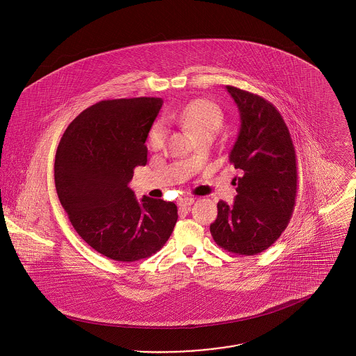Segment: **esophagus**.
I'll return each mask as SVG.
<instances>
[{
	"label": "esophagus",
	"instance_id": "1",
	"mask_svg": "<svg viewBox=\"0 0 356 356\" xmlns=\"http://www.w3.org/2000/svg\"><path fill=\"white\" fill-rule=\"evenodd\" d=\"M193 199L192 197H180L179 200H177V205L180 207V208H188V207H191L192 204H193Z\"/></svg>",
	"mask_w": 356,
	"mask_h": 356
}]
</instances>
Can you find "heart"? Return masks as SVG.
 <instances>
[{"label": "heart", "instance_id": "obj_1", "mask_svg": "<svg viewBox=\"0 0 356 356\" xmlns=\"http://www.w3.org/2000/svg\"><path fill=\"white\" fill-rule=\"evenodd\" d=\"M170 119L179 121L196 137L205 134H216L222 124L220 108L208 100L189 102L180 112H173ZM167 128L163 121H156L148 134V147L151 149H160L164 145Z\"/></svg>", "mask_w": 356, "mask_h": 356}]
</instances>
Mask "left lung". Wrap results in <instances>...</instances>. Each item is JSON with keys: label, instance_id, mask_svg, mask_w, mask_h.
<instances>
[{"label": "left lung", "instance_id": "obj_1", "mask_svg": "<svg viewBox=\"0 0 356 356\" xmlns=\"http://www.w3.org/2000/svg\"><path fill=\"white\" fill-rule=\"evenodd\" d=\"M227 90L240 115L229 153L240 176L232 181L235 202L218 203V219L209 228L219 247L251 256L271 247L287 228L298 189L296 154L287 125L271 102L231 85Z\"/></svg>", "mask_w": 356, "mask_h": 356}]
</instances>
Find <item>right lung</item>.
I'll use <instances>...</instances> for the list:
<instances>
[{
	"instance_id": "obj_1",
	"label": "right lung",
	"mask_w": 356,
	"mask_h": 356,
	"mask_svg": "<svg viewBox=\"0 0 356 356\" xmlns=\"http://www.w3.org/2000/svg\"><path fill=\"white\" fill-rule=\"evenodd\" d=\"M163 100L135 97L97 102L69 124L58 144L54 183L76 232L116 261L156 254L177 221L172 202L143 196L129 186L147 164V137Z\"/></svg>"
}]
</instances>
